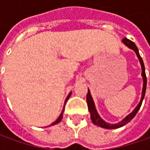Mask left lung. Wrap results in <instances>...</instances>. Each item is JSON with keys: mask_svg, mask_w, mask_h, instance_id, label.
Instances as JSON below:
<instances>
[{"mask_svg": "<svg viewBox=\"0 0 150 150\" xmlns=\"http://www.w3.org/2000/svg\"><path fill=\"white\" fill-rule=\"evenodd\" d=\"M122 42L127 47H129V49L132 50L134 52L136 53V54L137 56V58L139 59V62L141 63V67H142V79H143V88H142V98H141V100L139 102V104L137 105V107L134 108V110L132 111V112L129 113L128 116H126L124 119L121 120V121H119L118 123H116V124H109V123H107L104 121V120L102 119L100 117V116L99 115L96 108V106H95V103L93 99L91 97V92H90V90L88 89V95H87V102H88V110H89V112L91 114V119L92 120V122L94 125L97 126H100L101 128H104V129H118V128H120L122 126L125 125L126 124H128L129 122H130L133 117L136 116V114L137 113L138 110L140 109V108L142 106V101L144 100V97H145V90H146V84H147V79H146V75H145V66H144V62H143V60H142V57L139 54V50L137 49V47L135 45V43L130 41L128 38H125L124 39H122Z\"/></svg>", "mask_w": 150, "mask_h": 150, "instance_id": "1", "label": "left lung"}]
</instances>
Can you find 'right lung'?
Returning a JSON list of instances; mask_svg holds the SVG:
<instances>
[{"instance_id":"obj_1","label":"right lung","mask_w":150,"mask_h":150,"mask_svg":"<svg viewBox=\"0 0 150 150\" xmlns=\"http://www.w3.org/2000/svg\"><path fill=\"white\" fill-rule=\"evenodd\" d=\"M71 92L69 93V95H68V96H67V97L66 98L65 103H64V106H63V109H62V112H61V114H60V115H59V117H58V119L56 120H55V121H54V122H53L52 124H51V125H50L49 126H47V127H50V126L54 125H56V124H59V123L60 122V121H61V120H62V115H63V112H64V107H65V104H66V103H67V101L68 100V99H69V98H70V96H71Z\"/></svg>"}]
</instances>
